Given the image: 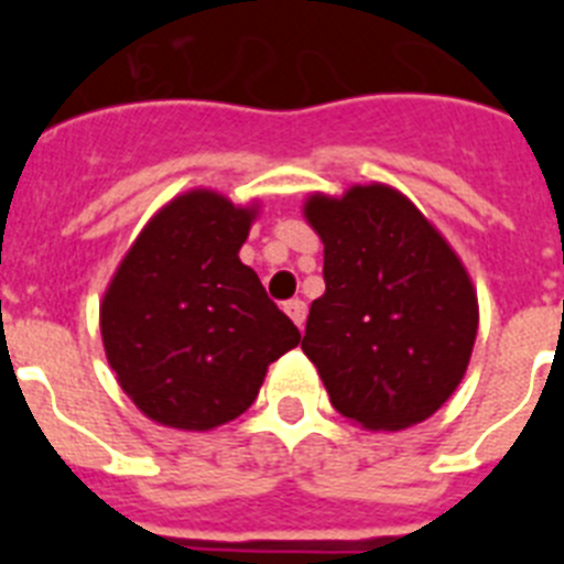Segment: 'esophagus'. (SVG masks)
Here are the masks:
<instances>
[{"label":"esophagus","instance_id":"esophagus-1","mask_svg":"<svg viewBox=\"0 0 564 564\" xmlns=\"http://www.w3.org/2000/svg\"><path fill=\"white\" fill-rule=\"evenodd\" d=\"M285 313L293 318V322H296V327H302V325H305L307 305H305V302H302V299H288V302H285Z\"/></svg>","mask_w":564,"mask_h":564}]
</instances>
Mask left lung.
Segmentation results:
<instances>
[{
	"label": "left lung",
	"instance_id": "1",
	"mask_svg": "<svg viewBox=\"0 0 564 564\" xmlns=\"http://www.w3.org/2000/svg\"><path fill=\"white\" fill-rule=\"evenodd\" d=\"M325 293L302 350L330 403L367 430H406L457 390L477 336V293L446 239L403 194L356 186L311 197Z\"/></svg>",
	"mask_w": 564,
	"mask_h": 564
}]
</instances>
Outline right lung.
<instances>
[{
  "label": "right lung",
  "mask_w": 564,
  "mask_h": 564,
  "mask_svg": "<svg viewBox=\"0 0 564 564\" xmlns=\"http://www.w3.org/2000/svg\"><path fill=\"white\" fill-rule=\"evenodd\" d=\"M253 212L214 192L169 203L104 296L101 336L123 392L152 421L214 430L259 395L268 364L302 338L239 262Z\"/></svg>",
  "instance_id": "add662e5"
}]
</instances>
